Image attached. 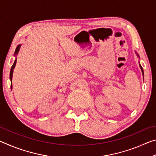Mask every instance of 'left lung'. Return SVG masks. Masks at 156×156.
I'll list each match as a JSON object with an SVG mask.
<instances>
[{
    "instance_id": "8db88e82",
    "label": "left lung",
    "mask_w": 156,
    "mask_h": 156,
    "mask_svg": "<svg viewBox=\"0 0 156 156\" xmlns=\"http://www.w3.org/2000/svg\"><path fill=\"white\" fill-rule=\"evenodd\" d=\"M140 69H141V70H142V74L144 75V72H143V69H142V66L140 65Z\"/></svg>"
}]
</instances>
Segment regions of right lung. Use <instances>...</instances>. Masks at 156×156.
<instances>
[{
    "instance_id": "add662e5",
    "label": "right lung",
    "mask_w": 156,
    "mask_h": 156,
    "mask_svg": "<svg viewBox=\"0 0 156 156\" xmlns=\"http://www.w3.org/2000/svg\"><path fill=\"white\" fill-rule=\"evenodd\" d=\"M20 47V44H19V45H18V46H17L16 49V50H15L14 55H16V54H18V51H19ZM16 63V59L15 60V61H14V64H13V65L12 66V69H11V70H10V75H9V78H10V79H11V80H12V79L13 72H14V67H15ZM11 88L12 89V84H11Z\"/></svg>"
}]
</instances>
